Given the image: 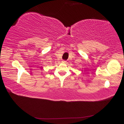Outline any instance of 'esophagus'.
Listing matches in <instances>:
<instances>
[{
	"label": "esophagus",
	"instance_id": "1",
	"mask_svg": "<svg viewBox=\"0 0 124 124\" xmlns=\"http://www.w3.org/2000/svg\"><path fill=\"white\" fill-rule=\"evenodd\" d=\"M62 63H66V62H67V61H64V60H62Z\"/></svg>",
	"mask_w": 124,
	"mask_h": 124
}]
</instances>
